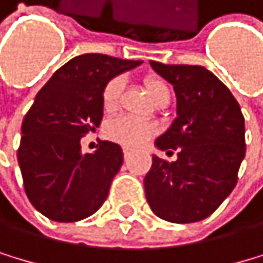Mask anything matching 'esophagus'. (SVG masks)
Instances as JSON below:
<instances>
[{
	"mask_svg": "<svg viewBox=\"0 0 263 263\" xmlns=\"http://www.w3.org/2000/svg\"><path fill=\"white\" fill-rule=\"evenodd\" d=\"M123 155H124V158H127L130 155V150L129 148H123Z\"/></svg>",
	"mask_w": 263,
	"mask_h": 263,
	"instance_id": "34e87169",
	"label": "esophagus"
}]
</instances>
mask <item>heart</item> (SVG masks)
<instances>
[{
  "label": "heart",
  "mask_w": 263,
  "mask_h": 263,
  "mask_svg": "<svg viewBox=\"0 0 263 263\" xmlns=\"http://www.w3.org/2000/svg\"><path fill=\"white\" fill-rule=\"evenodd\" d=\"M144 85L150 98L154 102L163 103L170 102V85L163 81L161 77L157 76H147L144 79ZM121 93H123V81L119 77L111 79L103 88L102 93V102H103V109L106 113H113L119 106ZM105 134L109 140L124 145V147H140L144 145L147 140H150L157 134V126L154 123H145V121H139L130 116H119L111 119L105 127Z\"/></svg>",
  "instance_id": "obj_1"
}]
</instances>
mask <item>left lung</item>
Here are the masks:
<instances>
[{"instance_id": "1", "label": "left lung", "mask_w": 263, "mask_h": 263, "mask_svg": "<svg viewBox=\"0 0 263 263\" xmlns=\"http://www.w3.org/2000/svg\"><path fill=\"white\" fill-rule=\"evenodd\" d=\"M152 67L175 85L178 118L155 145L178 160L152 158L144 179L147 202L157 217L194 223L217 210L238 182L246 155L244 116L228 87L202 66Z\"/></svg>"}]
</instances>
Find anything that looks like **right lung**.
<instances>
[{"label": "right lung", "mask_w": 263, "mask_h": 263, "mask_svg": "<svg viewBox=\"0 0 263 263\" xmlns=\"http://www.w3.org/2000/svg\"><path fill=\"white\" fill-rule=\"evenodd\" d=\"M142 61L87 53L58 69L24 116L17 160L24 189L46 218L72 223L93 215L123 165V150L100 142L82 154L81 139L102 124V93L109 79Z\"/></svg>", "instance_id": "add662e5"}]
</instances>
